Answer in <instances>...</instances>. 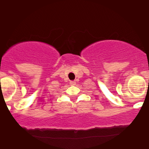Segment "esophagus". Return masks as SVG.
I'll use <instances>...</instances> for the list:
<instances>
[{
  "label": "esophagus",
  "mask_w": 149,
  "mask_h": 149,
  "mask_svg": "<svg viewBox=\"0 0 149 149\" xmlns=\"http://www.w3.org/2000/svg\"><path fill=\"white\" fill-rule=\"evenodd\" d=\"M70 85H75L76 84V81H71L70 82Z\"/></svg>",
  "instance_id": "34e87169"
}]
</instances>
